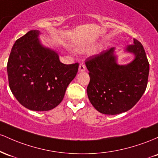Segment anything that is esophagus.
<instances>
[{"label":"esophagus","instance_id":"obj_1","mask_svg":"<svg viewBox=\"0 0 158 158\" xmlns=\"http://www.w3.org/2000/svg\"><path fill=\"white\" fill-rule=\"evenodd\" d=\"M85 70H86V65H85L84 63H81V64H80L79 68H78L79 72H84Z\"/></svg>","mask_w":158,"mask_h":158}]
</instances>
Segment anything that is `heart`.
I'll use <instances>...</instances> for the list:
<instances>
[{"instance_id":"heart-1","label":"heart","mask_w":158,"mask_h":158,"mask_svg":"<svg viewBox=\"0 0 158 158\" xmlns=\"http://www.w3.org/2000/svg\"><path fill=\"white\" fill-rule=\"evenodd\" d=\"M79 51H81V52H84V51H86V49L84 48H79Z\"/></svg>"}]
</instances>
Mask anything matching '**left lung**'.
<instances>
[{
	"mask_svg": "<svg viewBox=\"0 0 158 158\" xmlns=\"http://www.w3.org/2000/svg\"><path fill=\"white\" fill-rule=\"evenodd\" d=\"M125 51L134 55L128 64H118L115 48L88 58L85 63L90 77L86 89L89 100L103 114L126 112L146 91L149 63L143 46L134 39V44Z\"/></svg>",
	"mask_w": 158,
	"mask_h": 158,
	"instance_id": "obj_1",
	"label": "left lung"
}]
</instances>
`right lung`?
<instances>
[{
    "label": "right lung",
    "instance_id": "add662e5",
    "mask_svg": "<svg viewBox=\"0 0 158 158\" xmlns=\"http://www.w3.org/2000/svg\"><path fill=\"white\" fill-rule=\"evenodd\" d=\"M40 34L31 31L15 41L7 63L9 86L24 107L48 111L63 101L79 64L62 63L55 51L42 45Z\"/></svg>",
    "mask_w": 158,
    "mask_h": 158
}]
</instances>
